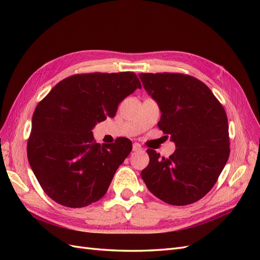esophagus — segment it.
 I'll use <instances>...</instances> for the list:
<instances>
[{
    "mask_svg": "<svg viewBox=\"0 0 260 260\" xmlns=\"http://www.w3.org/2000/svg\"><path fill=\"white\" fill-rule=\"evenodd\" d=\"M132 149H133V152H138V151H141V149H142V146H141L139 143H133Z\"/></svg>",
    "mask_w": 260,
    "mask_h": 260,
    "instance_id": "1",
    "label": "esophagus"
}]
</instances>
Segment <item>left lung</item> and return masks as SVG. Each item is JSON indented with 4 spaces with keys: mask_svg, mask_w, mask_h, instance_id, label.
<instances>
[{
    "mask_svg": "<svg viewBox=\"0 0 260 260\" xmlns=\"http://www.w3.org/2000/svg\"><path fill=\"white\" fill-rule=\"evenodd\" d=\"M144 89L159 106L158 127L176 144L168 158L147 149L141 172L156 198L183 206L204 198L217 182L230 155L223 106L196 78L174 73L141 74Z\"/></svg>",
    "mask_w": 260,
    "mask_h": 260,
    "instance_id": "obj_1",
    "label": "left lung"
}]
</instances>
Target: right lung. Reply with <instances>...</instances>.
Segmentation results:
<instances>
[{"label":"right lung","mask_w":260,"mask_h":260,"mask_svg":"<svg viewBox=\"0 0 260 260\" xmlns=\"http://www.w3.org/2000/svg\"><path fill=\"white\" fill-rule=\"evenodd\" d=\"M137 89L141 82L135 73L78 74L58 82L38 104L27 155L49 198L72 208L103 198L132 143L118 138L101 145L92 129L113 118L120 102Z\"/></svg>","instance_id":"1"}]
</instances>
